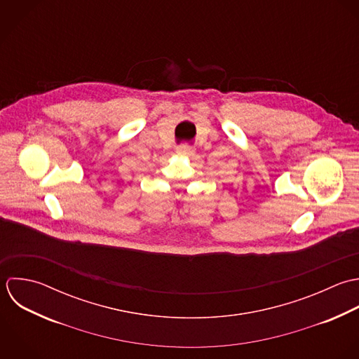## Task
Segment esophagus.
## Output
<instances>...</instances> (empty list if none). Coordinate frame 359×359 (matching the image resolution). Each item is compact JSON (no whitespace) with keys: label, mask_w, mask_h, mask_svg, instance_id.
<instances>
[{"label":"esophagus","mask_w":359,"mask_h":359,"mask_svg":"<svg viewBox=\"0 0 359 359\" xmlns=\"http://www.w3.org/2000/svg\"><path fill=\"white\" fill-rule=\"evenodd\" d=\"M194 151H195V149H194L191 144H188V143H184V144H181V146L177 147V153H178V154H182V156H189V154H192Z\"/></svg>","instance_id":"esophagus-1"}]
</instances>
